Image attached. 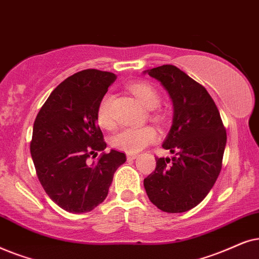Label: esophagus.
<instances>
[{
    "label": "esophagus",
    "mask_w": 259,
    "mask_h": 259,
    "mask_svg": "<svg viewBox=\"0 0 259 259\" xmlns=\"http://www.w3.org/2000/svg\"><path fill=\"white\" fill-rule=\"evenodd\" d=\"M137 157V154L136 153H127L126 154V158L127 160H134V158Z\"/></svg>",
    "instance_id": "34e87169"
}]
</instances>
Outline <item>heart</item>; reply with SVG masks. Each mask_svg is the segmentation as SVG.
<instances>
[{
    "instance_id": "heart-1",
    "label": "heart",
    "mask_w": 259,
    "mask_h": 259,
    "mask_svg": "<svg viewBox=\"0 0 259 259\" xmlns=\"http://www.w3.org/2000/svg\"><path fill=\"white\" fill-rule=\"evenodd\" d=\"M130 92L139 99V102L147 109H155L160 105L161 96L153 85L147 81H136L129 85ZM110 98L109 95L104 96L99 103L96 118L99 125L104 129H112L115 126V122L110 112ZM151 116L155 119H162L161 112L153 111ZM157 137L156 130L151 125H143L140 127H124L117 132L111 137L110 144L117 150L126 151V153H137L155 142Z\"/></svg>"
}]
</instances>
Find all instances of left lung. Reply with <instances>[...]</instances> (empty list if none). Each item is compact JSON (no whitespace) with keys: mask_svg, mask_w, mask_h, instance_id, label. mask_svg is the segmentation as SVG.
I'll list each match as a JSON object with an SVG mask.
<instances>
[{"mask_svg":"<svg viewBox=\"0 0 259 259\" xmlns=\"http://www.w3.org/2000/svg\"><path fill=\"white\" fill-rule=\"evenodd\" d=\"M169 94L173 125L162 144L173 158L156 157V168L144 179L148 198L161 211L181 213L195 207L219 177L226 129L204 86L173 65L148 70Z\"/></svg>","mask_w":259,"mask_h":259,"instance_id":"1","label":"left lung"}]
</instances>
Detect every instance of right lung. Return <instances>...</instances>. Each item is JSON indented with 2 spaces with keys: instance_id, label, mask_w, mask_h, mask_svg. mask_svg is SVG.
<instances>
[{
  "instance_id": "add662e5",
  "label": "right lung",
  "mask_w": 259,
  "mask_h": 259,
  "mask_svg": "<svg viewBox=\"0 0 259 259\" xmlns=\"http://www.w3.org/2000/svg\"><path fill=\"white\" fill-rule=\"evenodd\" d=\"M115 79L95 68L77 72L53 90L34 120L30 154L37 179L67 212H90L102 204L113 174L126 161L125 154L111 150L89 163L106 148L96 112Z\"/></svg>"
}]
</instances>
